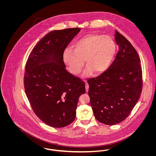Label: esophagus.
<instances>
[{"mask_svg": "<svg viewBox=\"0 0 156 156\" xmlns=\"http://www.w3.org/2000/svg\"><path fill=\"white\" fill-rule=\"evenodd\" d=\"M85 82V89H86V92L88 91V89H89V85L88 83L87 82V81H84Z\"/></svg>", "mask_w": 156, "mask_h": 156, "instance_id": "obj_1", "label": "esophagus"}]
</instances>
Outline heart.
Here are the masks:
<instances>
[{
  "mask_svg": "<svg viewBox=\"0 0 156 156\" xmlns=\"http://www.w3.org/2000/svg\"><path fill=\"white\" fill-rule=\"evenodd\" d=\"M115 52L116 44L111 37L90 34L78 40L73 45V50L66 48L62 58L69 71L75 75L81 73L85 60L88 67L84 75L89 76L94 72L97 74L105 72Z\"/></svg>",
  "mask_w": 156,
  "mask_h": 156,
  "instance_id": "1",
  "label": "heart"
}]
</instances>
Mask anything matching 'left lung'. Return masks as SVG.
Returning a JSON list of instances; mask_svg holds the SVG:
<instances>
[{
    "mask_svg": "<svg viewBox=\"0 0 156 156\" xmlns=\"http://www.w3.org/2000/svg\"><path fill=\"white\" fill-rule=\"evenodd\" d=\"M115 39L119 46L115 59L104 73L87 80L94 116L107 125L119 123L129 116L143 87L141 61L137 52L117 30Z\"/></svg>",
    "mask_w": 156,
    "mask_h": 156,
    "instance_id": "8db88e82",
    "label": "left lung"
}]
</instances>
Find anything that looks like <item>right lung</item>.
I'll return each instance as SVG.
<instances>
[{"label": "right lung", "mask_w": 156, "mask_h": 156, "mask_svg": "<svg viewBox=\"0 0 156 156\" xmlns=\"http://www.w3.org/2000/svg\"><path fill=\"white\" fill-rule=\"evenodd\" d=\"M80 28L54 30L32 50L24 75L25 92L37 117L46 125L64 127L74 122L85 82L68 72L62 54Z\"/></svg>", "instance_id": "right-lung-1"}]
</instances>
